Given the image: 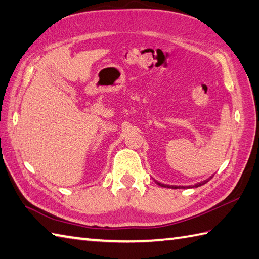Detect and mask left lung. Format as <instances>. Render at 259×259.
Returning <instances> with one entry per match:
<instances>
[{
  "label": "left lung",
  "instance_id": "8db88e82",
  "mask_svg": "<svg viewBox=\"0 0 259 259\" xmlns=\"http://www.w3.org/2000/svg\"><path fill=\"white\" fill-rule=\"evenodd\" d=\"M208 180H205V181H202V183H199V184H197V185H195L194 187H199V186H202L203 184H206ZM159 186H161V187H168V188H175V189H177V188H180V187H177V186H167V185H162V184H160V183H157ZM181 188H184V187H181Z\"/></svg>",
  "mask_w": 259,
  "mask_h": 259
}]
</instances>
